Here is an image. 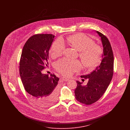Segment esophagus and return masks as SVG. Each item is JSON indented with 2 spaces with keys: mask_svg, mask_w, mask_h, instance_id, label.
I'll list each match as a JSON object with an SVG mask.
<instances>
[{
  "mask_svg": "<svg viewBox=\"0 0 130 130\" xmlns=\"http://www.w3.org/2000/svg\"><path fill=\"white\" fill-rule=\"evenodd\" d=\"M62 80L64 81H67L69 80V79L68 78H65V77H63L62 78Z\"/></svg>",
  "mask_w": 130,
  "mask_h": 130,
  "instance_id": "esophagus-1",
  "label": "esophagus"
}]
</instances>
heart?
I'll return each instance as SVG.
<instances>
[{
    "instance_id": "1",
    "label": "heart",
    "mask_w": 130,
    "mask_h": 130,
    "mask_svg": "<svg viewBox=\"0 0 130 130\" xmlns=\"http://www.w3.org/2000/svg\"><path fill=\"white\" fill-rule=\"evenodd\" d=\"M68 41L74 49L79 52V56L83 64L88 67H93L99 62L102 51L101 47L95 44L94 41L84 34H77L70 36ZM65 45L61 38L57 39L50 49L51 56L56 57L61 56L65 49ZM82 64L79 60L62 58L56 63V70L61 74L70 76L74 72L79 71Z\"/></svg>"
}]
</instances>
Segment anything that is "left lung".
Returning <instances> with one entry per match:
<instances>
[{
	"instance_id": "8db88e82",
	"label": "left lung",
	"mask_w": 130,
	"mask_h": 130,
	"mask_svg": "<svg viewBox=\"0 0 130 130\" xmlns=\"http://www.w3.org/2000/svg\"><path fill=\"white\" fill-rule=\"evenodd\" d=\"M96 32L101 37L103 48L101 61L91 74L81 76V78L88 79L87 85H83L82 82L77 81L74 90L76 99L86 105L95 102L103 95L113 74L114 58L111 45L105 36L98 31Z\"/></svg>"
}]
</instances>
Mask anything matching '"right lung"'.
Wrapping results in <instances>:
<instances>
[{
    "label": "right lung",
    "mask_w": 130,
    "mask_h": 130,
    "mask_svg": "<svg viewBox=\"0 0 130 130\" xmlns=\"http://www.w3.org/2000/svg\"><path fill=\"white\" fill-rule=\"evenodd\" d=\"M52 34H37L30 37L23 48L19 73L26 91L38 104L46 107L57 100L59 78L54 74H43L48 66L49 51L54 40Z\"/></svg>",
    "instance_id": "right-lung-1"
}]
</instances>
